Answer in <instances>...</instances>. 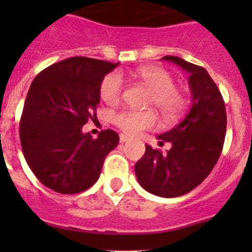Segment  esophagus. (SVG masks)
<instances>
[{"instance_id": "obj_1", "label": "esophagus", "mask_w": 252, "mask_h": 252, "mask_svg": "<svg viewBox=\"0 0 252 252\" xmlns=\"http://www.w3.org/2000/svg\"><path fill=\"white\" fill-rule=\"evenodd\" d=\"M120 141H121L122 144H124V142H127V141H130V137H127L126 135L121 133V135H120Z\"/></svg>"}]
</instances>
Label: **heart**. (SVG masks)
<instances>
[{"mask_svg":"<svg viewBox=\"0 0 252 252\" xmlns=\"http://www.w3.org/2000/svg\"><path fill=\"white\" fill-rule=\"evenodd\" d=\"M135 77L151 90L149 106L155 107L166 121H173L183 115L188 104V97L183 88L174 84V77L161 66L148 65L135 70ZM124 79L117 73H111L101 84V97L106 103L115 104L121 99ZM113 124L127 135H137L158 125V116L154 111L124 110L115 113Z\"/></svg>","mask_w":252,"mask_h":252,"instance_id":"1","label":"heart"}]
</instances>
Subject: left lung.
I'll use <instances>...</instances> for the list:
<instances>
[{"instance_id": "1", "label": "left lung", "mask_w": 252, "mask_h": 252, "mask_svg": "<svg viewBox=\"0 0 252 252\" xmlns=\"http://www.w3.org/2000/svg\"><path fill=\"white\" fill-rule=\"evenodd\" d=\"M162 59L189 73L192 106L175 127L158 136L160 146L170 142V150L162 154L146 145L135 173L148 192L173 198L193 190L215 168L223 148L227 116L221 92L203 66L171 55Z\"/></svg>"}]
</instances>
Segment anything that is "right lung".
Here are the masks:
<instances>
[{"mask_svg":"<svg viewBox=\"0 0 252 252\" xmlns=\"http://www.w3.org/2000/svg\"><path fill=\"white\" fill-rule=\"evenodd\" d=\"M119 65L87 57H73L35 77L20 120L24 157L35 177L62 194H75L98 180L119 133L103 130L97 139L82 132L95 119L104 75Z\"/></svg>","mask_w":252,"mask_h":252,"instance_id":"right-lung-1","label":"right lung"}]
</instances>
